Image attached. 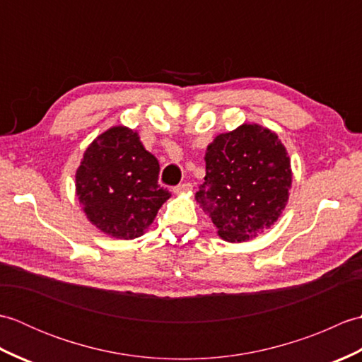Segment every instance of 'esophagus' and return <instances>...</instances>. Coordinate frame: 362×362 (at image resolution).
Segmentation results:
<instances>
[{"mask_svg":"<svg viewBox=\"0 0 362 362\" xmlns=\"http://www.w3.org/2000/svg\"><path fill=\"white\" fill-rule=\"evenodd\" d=\"M191 189H193V185H191V183H188V182H185V183H180V185L174 187V193H175V194H180V193H189Z\"/></svg>","mask_w":362,"mask_h":362,"instance_id":"1","label":"esophagus"}]
</instances>
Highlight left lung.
I'll return each mask as SVG.
<instances>
[{
    "mask_svg": "<svg viewBox=\"0 0 362 362\" xmlns=\"http://www.w3.org/2000/svg\"><path fill=\"white\" fill-rule=\"evenodd\" d=\"M196 201L221 238L241 243L263 233L286 206L291 161L279 136L257 124L221 134L206 148Z\"/></svg>",
    "mask_w": 362,
    "mask_h": 362,
    "instance_id": "1",
    "label": "left lung"
}]
</instances>
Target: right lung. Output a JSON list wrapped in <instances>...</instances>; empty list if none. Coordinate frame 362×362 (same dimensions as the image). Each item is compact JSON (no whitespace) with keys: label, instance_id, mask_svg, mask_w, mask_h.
I'll return each mask as SVG.
<instances>
[{"label":"right lung","instance_id":"right-lung-1","mask_svg":"<svg viewBox=\"0 0 362 362\" xmlns=\"http://www.w3.org/2000/svg\"><path fill=\"white\" fill-rule=\"evenodd\" d=\"M158 171L157 158L134 130L118 126L99 135L76 173V191L91 224L119 240L143 235L171 196L158 185Z\"/></svg>","mask_w":362,"mask_h":362}]
</instances>
